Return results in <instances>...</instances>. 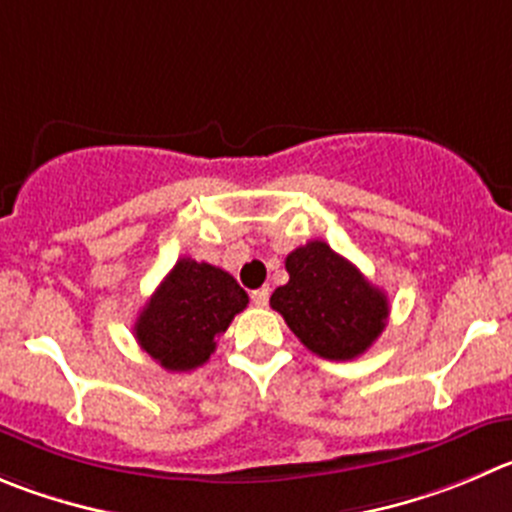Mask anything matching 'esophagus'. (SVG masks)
Returning <instances> with one entry per match:
<instances>
[{
    "label": "esophagus",
    "mask_w": 512,
    "mask_h": 512,
    "mask_svg": "<svg viewBox=\"0 0 512 512\" xmlns=\"http://www.w3.org/2000/svg\"><path fill=\"white\" fill-rule=\"evenodd\" d=\"M269 296H271L269 286H261V289L251 291V301L256 306H266V304H269Z\"/></svg>",
    "instance_id": "obj_1"
}]
</instances>
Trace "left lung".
I'll return each instance as SVG.
<instances>
[{
	"label": "left lung",
	"instance_id": "left-lung-1",
	"mask_svg": "<svg viewBox=\"0 0 512 512\" xmlns=\"http://www.w3.org/2000/svg\"><path fill=\"white\" fill-rule=\"evenodd\" d=\"M286 271L289 284L271 294V309L309 352L349 362L377 342L389 316L387 296L329 243L309 241L291 251Z\"/></svg>",
	"mask_w": 512,
	"mask_h": 512
}]
</instances>
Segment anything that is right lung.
I'll use <instances>...</instances> for the list:
<instances>
[{
    "label": "right lung",
    "mask_w": 512,
    "mask_h": 512,
    "mask_svg": "<svg viewBox=\"0 0 512 512\" xmlns=\"http://www.w3.org/2000/svg\"><path fill=\"white\" fill-rule=\"evenodd\" d=\"M248 294L228 271L180 259L135 321L140 347L168 372H191L211 359Z\"/></svg>",
    "instance_id": "1"
}]
</instances>
